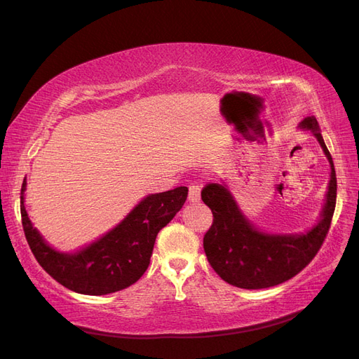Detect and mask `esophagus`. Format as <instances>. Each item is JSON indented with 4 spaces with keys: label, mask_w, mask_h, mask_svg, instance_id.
Instances as JSON below:
<instances>
[{
    "label": "esophagus",
    "mask_w": 359,
    "mask_h": 359,
    "mask_svg": "<svg viewBox=\"0 0 359 359\" xmlns=\"http://www.w3.org/2000/svg\"><path fill=\"white\" fill-rule=\"evenodd\" d=\"M199 201H201V187L198 186V184H191L189 189V202L194 203Z\"/></svg>",
    "instance_id": "obj_1"
}]
</instances>
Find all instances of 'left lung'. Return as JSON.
Here are the masks:
<instances>
[{
	"mask_svg": "<svg viewBox=\"0 0 359 359\" xmlns=\"http://www.w3.org/2000/svg\"><path fill=\"white\" fill-rule=\"evenodd\" d=\"M298 128L318 139L331 169L319 219L309 231L274 233L259 229L243 212L227 181L208 184L202 190V201L214 217L212 226L203 236L205 255L215 273L232 286L265 289L283 283L310 264L328 233L337 198L332 157L316 118H304Z\"/></svg>",
	"mask_w": 359,
	"mask_h": 359,
	"instance_id": "1",
	"label": "left lung"
}]
</instances>
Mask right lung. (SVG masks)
Listing matches in <instances>:
<instances>
[{"mask_svg": "<svg viewBox=\"0 0 359 359\" xmlns=\"http://www.w3.org/2000/svg\"><path fill=\"white\" fill-rule=\"evenodd\" d=\"M27 178L20 189V215L28 245L37 262L60 285L82 295H107L128 287L144 276L157 233L187 199V187L153 193L109 232L74 252L53 248L32 226L25 210Z\"/></svg>", "mask_w": 359, "mask_h": 359, "instance_id": "1", "label": "right lung"}]
</instances>
